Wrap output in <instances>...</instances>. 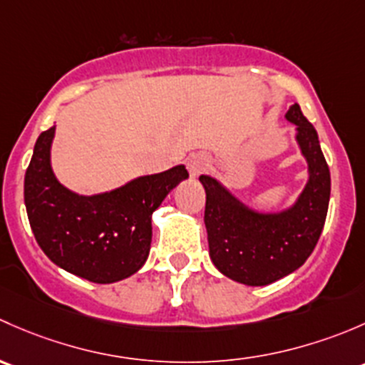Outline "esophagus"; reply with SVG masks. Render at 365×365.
<instances>
[{"mask_svg":"<svg viewBox=\"0 0 365 365\" xmlns=\"http://www.w3.org/2000/svg\"><path fill=\"white\" fill-rule=\"evenodd\" d=\"M209 165V158L205 155H202V153H197V155H191L187 158L186 161V167H187V172H190L191 178H197L198 174H202V172L207 168Z\"/></svg>","mask_w":365,"mask_h":365,"instance_id":"esophagus-1","label":"esophagus"}]
</instances>
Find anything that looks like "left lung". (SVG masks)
<instances>
[{
	"label": "left lung",
	"mask_w": 365,
	"mask_h": 365,
	"mask_svg": "<svg viewBox=\"0 0 365 365\" xmlns=\"http://www.w3.org/2000/svg\"><path fill=\"white\" fill-rule=\"evenodd\" d=\"M284 119L307 167V181L290 205L262 210L239 198L212 175H200L205 190L209 257L223 276L246 287H265L295 272L309 258L323 230L330 200V172L318 133L290 105Z\"/></svg>",
	"instance_id": "left-lung-1"
}]
</instances>
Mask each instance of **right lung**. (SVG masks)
Wrapping results in <instances>:
<instances>
[{"instance_id":"obj_1","label":"right lung","mask_w":365,"mask_h":365,"mask_svg":"<svg viewBox=\"0 0 365 365\" xmlns=\"http://www.w3.org/2000/svg\"><path fill=\"white\" fill-rule=\"evenodd\" d=\"M56 126L43 131L24 178V204L48 260L91 283H118L142 269L151 251L153 212L190 175L184 165L138 175L114 190L81 195L52 170Z\"/></svg>"}]
</instances>
